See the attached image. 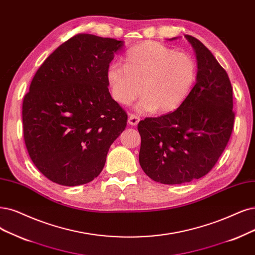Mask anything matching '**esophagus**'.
<instances>
[{
  "label": "esophagus",
  "instance_id": "1",
  "mask_svg": "<svg viewBox=\"0 0 255 255\" xmlns=\"http://www.w3.org/2000/svg\"><path fill=\"white\" fill-rule=\"evenodd\" d=\"M139 122V118L134 115V113H130L129 115V118H128V123L131 125V126H135L137 125V123Z\"/></svg>",
  "mask_w": 255,
  "mask_h": 255
}]
</instances>
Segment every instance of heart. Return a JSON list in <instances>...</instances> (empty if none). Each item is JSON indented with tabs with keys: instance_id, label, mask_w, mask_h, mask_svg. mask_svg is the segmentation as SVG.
I'll return each instance as SVG.
<instances>
[{
	"instance_id": "heart-1",
	"label": "heart",
	"mask_w": 255,
	"mask_h": 255,
	"mask_svg": "<svg viewBox=\"0 0 255 255\" xmlns=\"http://www.w3.org/2000/svg\"><path fill=\"white\" fill-rule=\"evenodd\" d=\"M125 63H111L106 72L111 96L129 105L142 91L137 108L167 113L177 109L191 94L197 80L192 55L164 44L147 41L129 49Z\"/></svg>"
}]
</instances>
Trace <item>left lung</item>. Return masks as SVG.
<instances>
[{"label": "left lung", "mask_w": 255, "mask_h": 255, "mask_svg": "<svg viewBox=\"0 0 255 255\" xmlns=\"http://www.w3.org/2000/svg\"><path fill=\"white\" fill-rule=\"evenodd\" d=\"M185 37L197 60L191 94L176 110L146 118L137 125L139 165L151 180L167 185L189 183L208 173L227 146L234 125L227 72L201 41Z\"/></svg>", "instance_id": "1"}]
</instances>
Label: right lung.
Wrapping results in <instances>:
<instances>
[{"label": "right lung", "mask_w": 255, "mask_h": 255, "mask_svg": "<svg viewBox=\"0 0 255 255\" xmlns=\"http://www.w3.org/2000/svg\"><path fill=\"white\" fill-rule=\"evenodd\" d=\"M123 41L79 33L35 72L23 100L24 140L31 161L63 186L87 184L103 170L127 113L110 96L107 68Z\"/></svg>", "instance_id": "right-lung-1"}]
</instances>
